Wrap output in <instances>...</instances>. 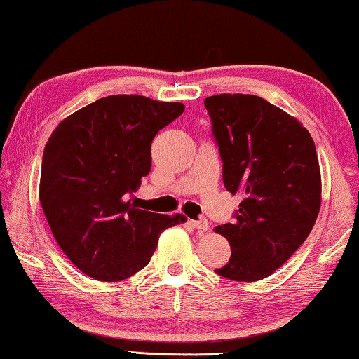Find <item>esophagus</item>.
<instances>
[{"mask_svg":"<svg viewBox=\"0 0 359 359\" xmlns=\"http://www.w3.org/2000/svg\"><path fill=\"white\" fill-rule=\"evenodd\" d=\"M190 225L193 226V229H196L198 231H208L210 229L209 222L208 220H190Z\"/></svg>","mask_w":359,"mask_h":359,"instance_id":"esophagus-1","label":"esophagus"}]
</instances>
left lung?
Returning a JSON list of instances; mask_svg holds the SVG:
<instances>
[{
    "label": "left lung",
    "mask_w": 359,
    "mask_h": 359,
    "mask_svg": "<svg viewBox=\"0 0 359 359\" xmlns=\"http://www.w3.org/2000/svg\"><path fill=\"white\" fill-rule=\"evenodd\" d=\"M224 161V185L244 196L233 224L215 229L231 248L214 270L231 281L270 276L297 251L321 208L315 142L297 118L259 95L204 100Z\"/></svg>",
    "instance_id": "1"
}]
</instances>
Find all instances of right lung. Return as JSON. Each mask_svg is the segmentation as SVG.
<instances>
[{
    "mask_svg": "<svg viewBox=\"0 0 359 359\" xmlns=\"http://www.w3.org/2000/svg\"><path fill=\"white\" fill-rule=\"evenodd\" d=\"M185 110L180 102L108 95L79 108L50 134L39 203L62 251L84 275L123 281L149 265L158 238L185 215L129 200L151 169V142Z\"/></svg>",
    "mask_w": 359,
    "mask_h": 359,
    "instance_id": "1",
    "label": "right lung"
}]
</instances>
